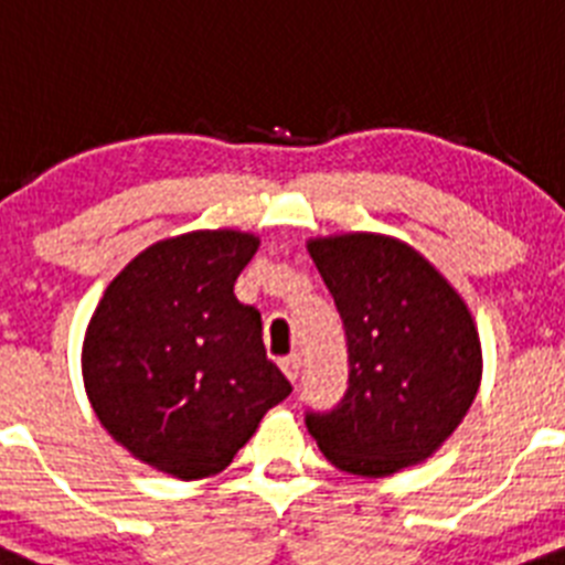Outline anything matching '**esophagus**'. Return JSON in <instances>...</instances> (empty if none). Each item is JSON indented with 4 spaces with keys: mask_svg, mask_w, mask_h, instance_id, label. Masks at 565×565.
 <instances>
[{
    "mask_svg": "<svg viewBox=\"0 0 565 565\" xmlns=\"http://www.w3.org/2000/svg\"><path fill=\"white\" fill-rule=\"evenodd\" d=\"M281 371L290 382H296L298 373H301V359H298V355H287V359H281Z\"/></svg>",
    "mask_w": 565,
    "mask_h": 565,
    "instance_id": "34e87169",
    "label": "esophagus"
}]
</instances>
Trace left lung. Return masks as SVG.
<instances>
[{
  "instance_id": "left-lung-1",
  "label": "left lung",
  "mask_w": 565,
  "mask_h": 565,
  "mask_svg": "<svg viewBox=\"0 0 565 565\" xmlns=\"http://www.w3.org/2000/svg\"><path fill=\"white\" fill-rule=\"evenodd\" d=\"M344 321L350 385L307 428L335 468L391 477L434 457L468 414L482 344L466 298L405 241L341 232L307 241Z\"/></svg>"
}]
</instances>
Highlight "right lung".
<instances>
[{
  "instance_id": "right-lung-1",
  "label": "right lung",
  "mask_w": 565,
  "mask_h": 565,
  "mask_svg": "<svg viewBox=\"0 0 565 565\" xmlns=\"http://www.w3.org/2000/svg\"><path fill=\"white\" fill-rule=\"evenodd\" d=\"M260 238L194 230L146 246L99 298L83 339L94 414L143 466L215 477L290 382L267 359L260 312L235 298Z\"/></svg>"
}]
</instances>
